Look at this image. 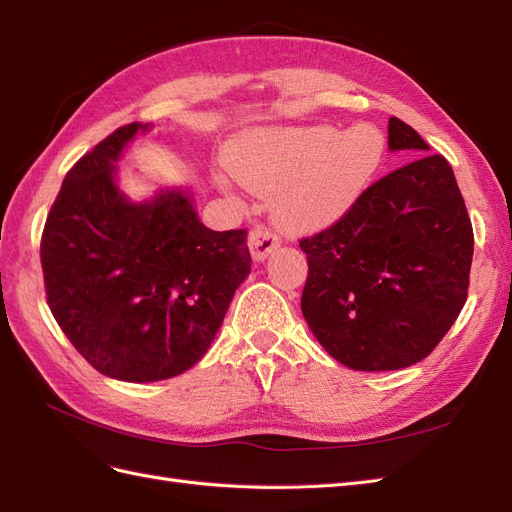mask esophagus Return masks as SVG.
<instances>
[{
	"mask_svg": "<svg viewBox=\"0 0 512 512\" xmlns=\"http://www.w3.org/2000/svg\"><path fill=\"white\" fill-rule=\"evenodd\" d=\"M279 244H281V240L277 238V235L264 227H257L248 233V248H251V255L255 261H266Z\"/></svg>",
	"mask_w": 512,
	"mask_h": 512,
	"instance_id": "esophagus-1",
	"label": "esophagus"
}]
</instances>
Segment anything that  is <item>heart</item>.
<instances>
[{"label":"heart","mask_w":512,"mask_h":512,"mask_svg":"<svg viewBox=\"0 0 512 512\" xmlns=\"http://www.w3.org/2000/svg\"><path fill=\"white\" fill-rule=\"evenodd\" d=\"M385 153V134L370 123L257 127L231 140L225 164L246 190L272 196L281 227L316 233L359 203Z\"/></svg>","instance_id":"heart-1"}]
</instances>
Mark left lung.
Segmentation results:
<instances>
[{
    "label": "left lung",
    "mask_w": 512,
    "mask_h": 512,
    "mask_svg": "<svg viewBox=\"0 0 512 512\" xmlns=\"http://www.w3.org/2000/svg\"><path fill=\"white\" fill-rule=\"evenodd\" d=\"M389 151L415 160L363 192L350 212L300 240V309L320 346L350 370H402L428 357L467 300L474 231L452 166L404 121Z\"/></svg>",
    "instance_id": "obj_1"
}]
</instances>
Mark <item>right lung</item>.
Returning <instances> with one entry per match:
<instances>
[{
  "mask_svg": "<svg viewBox=\"0 0 512 512\" xmlns=\"http://www.w3.org/2000/svg\"><path fill=\"white\" fill-rule=\"evenodd\" d=\"M129 123L62 181L45 222L41 264L62 333L95 370L125 383L179 376L212 346L251 272L246 231H212L190 188L131 201L119 186Z\"/></svg>",
  "mask_w": 512,
  "mask_h": 512,
  "instance_id": "1",
  "label": "right lung"
}]
</instances>
